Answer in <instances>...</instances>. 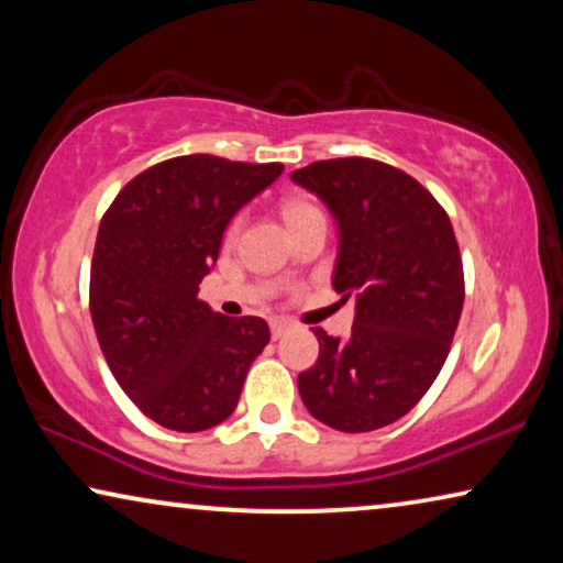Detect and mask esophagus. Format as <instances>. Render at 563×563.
<instances>
[{
	"mask_svg": "<svg viewBox=\"0 0 563 563\" xmlns=\"http://www.w3.org/2000/svg\"><path fill=\"white\" fill-rule=\"evenodd\" d=\"M289 328H291V325H289L287 320H272V338H274V341H279V338H282L284 333H287Z\"/></svg>",
	"mask_w": 563,
	"mask_h": 563,
	"instance_id": "esophagus-1",
	"label": "esophagus"
}]
</instances>
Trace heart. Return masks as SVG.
I'll return each instance as SVG.
<instances>
[{"mask_svg": "<svg viewBox=\"0 0 563 563\" xmlns=\"http://www.w3.org/2000/svg\"><path fill=\"white\" fill-rule=\"evenodd\" d=\"M284 220H287V225H295V222L310 218V214H318L320 210L310 202H305V199H289V202H284Z\"/></svg>", "mask_w": 563, "mask_h": 563, "instance_id": "b5f03b06", "label": "heart"}]
</instances>
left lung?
Returning <instances> with one entry per match:
<instances>
[{
	"mask_svg": "<svg viewBox=\"0 0 563 563\" xmlns=\"http://www.w3.org/2000/svg\"><path fill=\"white\" fill-rule=\"evenodd\" d=\"M291 181L333 214V287L356 299L345 341L314 328L320 356L299 397L325 426L368 433L410 412L445 364L464 307L456 235L435 197L382 161H318Z\"/></svg>",
	"mask_w": 563,
	"mask_h": 563,
	"instance_id": "obj_1",
	"label": "left lung"
}]
</instances>
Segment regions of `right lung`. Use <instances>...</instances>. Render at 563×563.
<instances>
[{"label": "right lung", "instance_id": "add662e5", "mask_svg": "<svg viewBox=\"0 0 563 563\" xmlns=\"http://www.w3.org/2000/svg\"><path fill=\"white\" fill-rule=\"evenodd\" d=\"M282 172L179 156L125 184L99 222L89 279L99 349L122 391L158 426L199 433L228 420L272 338L266 320L225 318L197 295L230 220Z\"/></svg>", "mask_w": 563, "mask_h": 563}]
</instances>
